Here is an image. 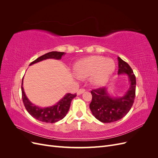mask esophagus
Masks as SVG:
<instances>
[{"mask_svg": "<svg viewBox=\"0 0 158 158\" xmlns=\"http://www.w3.org/2000/svg\"><path fill=\"white\" fill-rule=\"evenodd\" d=\"M84 92H85V89H83V88H82V89H78V92H77V95H81L82 94H83Z\"/></svg>", "mask_w": 158, "mask_h": 158, "instance_id": "1", "label": "esophagus"}]
</instances>
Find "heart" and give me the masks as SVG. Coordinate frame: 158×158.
Returning <instances> with one entry per match:
<instances>
[{
  "label": "heart",
  "mask_w": 158,
  "mask_h": 158,
  "mask_svg": "<svg viewBox=\"0 0 158 158\" xmlns=\"http://www.w3.org/2000/svg\"><path fill=\"white\" fill-rule=\"evenodd\" d=\"M113 59L102 56H92L79 60L74 65V73L78 78L84 79L91 76V82L95 85L107 83L115 70Z\"/></svg>",
  "instance_id": "1"
}]
</instances>
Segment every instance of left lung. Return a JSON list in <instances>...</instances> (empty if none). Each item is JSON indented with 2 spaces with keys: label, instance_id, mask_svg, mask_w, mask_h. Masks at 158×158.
Segmentation results:
<instances>
[{
  "label": "left lung",
  "instance_id": "1",
  "mask_svg": "<svg viewBox=\"0 0 158 158\" xmlns=\"http://www.w3.org/2000/svg\"><path fill=\"white\" fill-rule=\"evenodd\" d=\"M118 74L128 75L129 87L123 96L111 97L107 88H99L91 91L92 95L89 108L93 115L102 123L120 120L130 111L134 103L136 92V77L131 66L118 56Z\"/></svg>",
  "mask_w": 158,
  "mask_h": 158
}]
</instances>
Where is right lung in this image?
Wrapping results in <instances>:
<instances>
[{
	"mask_svg": "<svg viewBox=\"0 0 158 158\" xmlns=\"http://www.w3.org/2000/svg\"><path fill=\"white\" fill-rule=\"evenodd\" d=\"M64 55L65 52H64L52 51L47 52V53L40 56L39 58L33 61L32 63H30V66L49 59L59 60L61 59L62 56ZM23 78L21 86L23 103L27 112L33 118L41 122L54 123L63 119L66 115L69 110L72 100L76 96V94H66L60 101H59L54 106L44 108L40 107L32 103L27 98L23 88Z\"/></svg>",
	"mask_w": 158,
	"mask_h": 158,
	"instance_id": "add662e5",
	"label": "right lung"
}]
</instances>
